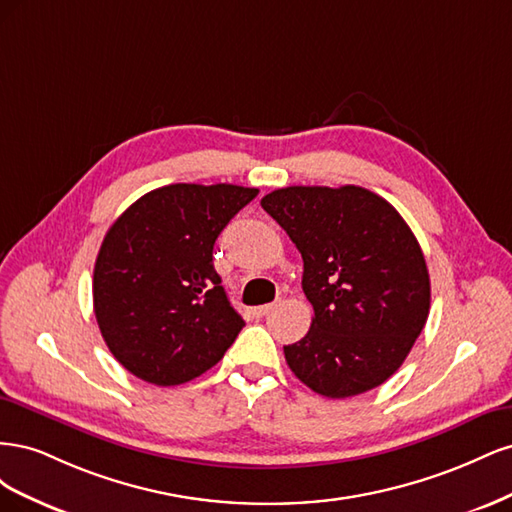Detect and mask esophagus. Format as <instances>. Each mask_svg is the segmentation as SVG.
Listing matches in <instances>:
<instances>
[{
	"instance_id": "esophagus-1",
	"label": "esophagus",
	"mask_w": 512,
	"mask_h": 512,
	"mask_svg": "<svg viewBox=\"0 0 512 512\" xmlns=\"http://www.w3.org/2000/svg\"><path fill=\"white\" fill-rule=\"evenodd\" d=\"M273 307H275L273 303H269V305H260V307H254L252 312H254V316H256V318H262V316H267Z\"/></svg>"
}]
</instances>
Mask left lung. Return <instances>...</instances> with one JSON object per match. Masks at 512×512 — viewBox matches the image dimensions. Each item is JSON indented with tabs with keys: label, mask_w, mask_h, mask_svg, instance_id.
Here are the masks:
<instances>
[{
	"label": "left lung",
	"mask_w": 512,
	"mask_h": 512,
	"mask_svg": "<svg viewBox=\"0 0 512 512\" xmlns=\"http://www.w3.org/2000/svg\"><path fill=\"white\" fill-rule=\"evenodd\" d=\"M303 256L312 327L284 346L286 363L318 395L376 389L406 361L431 301L429 271L397 209L359 185H290L260 200Z\"/></svg>",
	"instance_id": "left-lung-1"
}]
</instances>
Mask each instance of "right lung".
<instances>
[{
    "instance_id": "1",
    "label": "right lung",
    "mask_w": 512,
    "mask_h": 512,
    "mask_svg": "<svg viewBox=\"0 0 512 512\" xmlns=\"http://www.w3.org/2000/svg\"><path fill=\"white\" fill-rule=\"evenodd\" d=\"M256 188L173 183L108 228L94 269V312L130 374L175 386L205 374L245 327L213 267V245Z\"/></svg>"
}]
</instances>
